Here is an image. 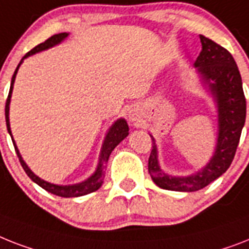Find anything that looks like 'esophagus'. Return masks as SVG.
Returning a JSON list of instances; mask_svg holds the SVG:
<instances>
[{
    "instance_id": "obj_1",
    "label": "esophagus",
    "mask_w": 249,
    "mask_h": 249,
    "mask_svg": "<svg viewBox=\"0 0 249 249\" xmlns=\"http://www.w3.org/2000/svg\"><path fill=\"white\" fill-rule=\"evenodd\" d=\"M129 119L135 123V121H138V115L135 114V112H130V114H129Z\"/></svg>"
}]
</instances>
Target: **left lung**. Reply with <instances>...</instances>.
I'll use <instances>...</instances> for the list:
<instances>
[{
    "label": "left lung",
    "mask_w": 249,
    "mask_h": 249,
    "mask_svg": "<svg viewBox=\"0 0 249 249\" xmlns=\"http://www.w3.org/2000/svg\"><path fill=\"white\" fill-rule=\"evenodd\" d=\"M202 51L195 62L202 87L211 94L217 112V138L211 159L191 175L177 177L165 173L159 162L156 139L152 134V151L148 171L157 187L175 192H196L221 177L233 161L246 123V98L235 60L225 48L199 36Z\"/></svg>",
    "instance_id": "left-lung-1"
}]
</instances>
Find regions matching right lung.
Returning <instances> with one entry per match:
<instances>
[{
  "instance_id": "add662e5",
  "label": "right lung",
  "mask_w": 249,
  "mask_h": 249,
  "mask_svg": "<svg viewBox=\"0 0 249 249\" xmlns=\"http://www.w3.org/2000/svg\"><path fill=\"white\" fill-rule=\"evenodd\" d=\"M68 37H69V33L54 34V36H52L51 38H48L46 42L38 44L37 47H34L32 51L28 52V53L21 58V61L19 62V65H18L15 72H14L13 79H11V87H10L9 97H7L6 107H5V116H6V125H7V131H9L11 139H13L16 155H18V157H19L20 163H21L24 171L28 174V177H29L34 183L38 184L40 188H43L44 191L50 192V193H52V195L58 196V197H65V198L80 197V196L89 195V193H92V192L97 191L98 188H101V185L104 184L105 170H106L107 161H108V157H110L111 152L114 151L115 147H116V145H118L123 139H125L129 135V126L126 120L123 118L118 119V120L115 121L114 124L111 125L110 128H108V130H107L106 137H105L104 143H102V147H101L100 157H98V163H97V167H96V170H94V173H93L89 178H87L86 180H83L80 181V183H76V184L60 185V184H53V183H50V181L43 180V179H40L38 175H36L33 171L30 170V167L26 165L25 161L23 160V157H21V155H20L19 152V149H18V145H16L15 141H14L13 133H11V128H10V118H9L10 102H11V94H13L14 83H15L16 74H18V70H19L20 65L23 64V61L26 57L33 56V54L44 51V50H48V48L54 47V46H57V44H60L61 42H64Z\"/></svg>"
}]
</instances>
